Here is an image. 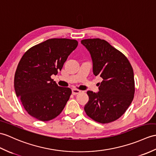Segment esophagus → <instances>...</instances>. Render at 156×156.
<instances>
[{
	"instance_id": "34e87169",
	"label": "esophagus",
	"mask_w": 156,
	"mask_h": 156,
	"mask_svg": "<svg viewBox=\"0 0 156 156\" xmlns=\"http://www.w3.org/2000/svg\"><path fill=\"white\" fill-rule=\"evenodd\" d=\"M72 94L76 95V94H79V93H80L81 92V90L73 88V89L72 90Z\"/></svg>"
}]
</instances>
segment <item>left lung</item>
Listing matches in <instances>:
<instances>
[{"label":"left lung","instance_id":"left-lung-1","mask_svg":"<svg viewBox=\"0 0 156 156\" xmlns=\"http://www.w3.org/2000/svg\"><path fill=\"white\" fill-rule=\"evenodd\" d=\"M93 62V72L102 78L99 92H87L88 102L84 110L88 116L101 124L116 120L127 110L134 97V75L124 54L100 38L84 39Z\"/></svg>","mask_w":156,"mask_h":156}]
</instances>
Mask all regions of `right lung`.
<instances>
[{
	"instance_id": "right-lung-1",
	"label": "right lung",
	"mask_w": 156,
	"mask_h": 156,
	"mask_svg": "<svg viewBox=\"0 0 156 156\" xmlns=\"http://www.w3.org/2000/svg\"><path fill=\"white\" fill-rule=\"evenodd\" d=\"M78 44L73 39H48L31 47L21 58L14 74V90L31 116L49 121L63 110L72 90L58 86L51 76L62 70Z\"/></svg>"
}]
</instances>
